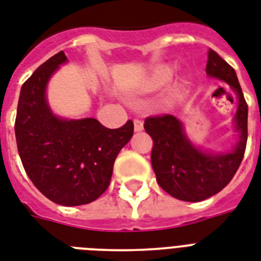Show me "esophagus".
Listing matches in <instances>:
<instances>
[{"label":"esophagus","instance_id":"1","mask_svg":"<svg viewBox=\"0 0 261 261\" xmlns=\"http://www.w3.org/2000/svg\"><path fill=\"white\" fill-rule=\"evenodd\" d=\"M134 130L138 133V131H142L144 130V123L138 120V119H135L134 120Z\"/></svg>","mask_w":261,"mask_h":261}]
</instances>
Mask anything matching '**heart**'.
<instances>
[{
    "label": "heart",
    "instance_id": "b5f03b06",
    "mask_svg": "<svg viewBox=\"0 0 261 261\" xmlns=\"http://www.w3.org/2000/svg\"><path fill=\"white\" fill-rule=\"evenodd\" d=\"M172 76H174L172 69H162V71L153 73V75H150V76L148 77V81L145 82V89H146V90H156V89H160V87L166 86L167 83L172 79Z\"/></svg>",
    "mask_w": 261,
    "mask_h": 261
}]
</instances>
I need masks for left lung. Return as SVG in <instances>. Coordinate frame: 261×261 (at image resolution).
<instances>
[{
  "instance_id": "8db88e82",
  "label": "left lung",
  "mask_w": 261,
  "mask_h": 261,
  "mask_svg": "<svg viewBox=\"0 0 261 261\" xmlns=\"http://www.w3.org/2000/svg\"><path fill=\"white\" fill-rule=\"evenodd\" d=\"M206 73L231 87L238 99L234 123L238 142L227 152L197 148L186 137L184 124L172 115L145 119V131L153 139L150 160L157 184L182 201L198 202L226 188L244 159L248 139V105L232 67L210 49Z\"/></svg>"
}]
</instances>
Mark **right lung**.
I'll return each mask as SVG.
<instances>
[{"instance_id":"right-lung-1","label":"right lung","mask_w":261,"mask_h":261,"mask_svg":"<svg viewBox=\"0 0 261 261\" xmlns=\"http://www.w3.org/2000/svg\"><path fill=\"white\" fill-rule=\"evenodd\" d=\"M64 63V51H59L21 86L15 134L35 188L56 204L75 206L94 201L108 189L116 156L133 137L134 123L112 130L93 117L56 116L47 104L46 86Z\"/></svg>"}]
</instances>
